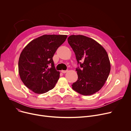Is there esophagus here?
<instances>
[{"label":"esophagus","instance_id":"esophagus-1","mask_svg":"<svg viewBox=\"0 0 131 131\" xmlns=\"http://www.w3.org/2000/svg\"><path fill=\"white\" fill-rule=\"evenodd\" d=\"M68 71V70H66V71H65V70H62V71H61V72L63 73H67Z\"/></svg>","mask_w":131,"mask_h":131}]
</instances>
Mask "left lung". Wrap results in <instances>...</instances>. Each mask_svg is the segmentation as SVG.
Segmentation results:
<instances>
[{
	"label": "left lung",
	"instance_id": "8db88e82",
	"mask_svg": "<svg viewBox=\"0 0 131 131\" xmlns=\"http://www.w3.org/2000/svg\"><path fill=\"white\" fill-rule=\"evenodd\" d=\"M80 64L76 68L78 79L72 85L79 93L90 95L99 91L111 71V63L106 50L94 40L82 35L67 39Z\"/></svg>",
	"mask_w": 131,
	"mask_h": 131
}]
</instances>
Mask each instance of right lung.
<instances>
[{
    "mask_svg": "<svg viewBox=\"0 0 131 131\" xmlns=\"http://www.w3.org/2000/svg\"><path fill=\"white\" fill-rule=\"evenodd\" d=\"M67 37L66 35H43L31 41L20 53V78L34 93H46L56 85L60 73L55 69L52 57Z\"/></svg>",
    "mask_w": 131,
    "mask_h": 131,
    "instance_id": "1",
    "label": "right lung"
}]
</instances>
